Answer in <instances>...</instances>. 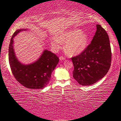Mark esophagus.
<instances>
[{"instance_id": "34e87169", "label": "esophagus", "mask_w": 121, "mask_h": 121, "mask_svg": "<svg viewBox=\"0 0 121 121\" xmlns=\"http://www.w3.org/2000/svg\"><path fill=\"white\" fill-rule=\"evenodd\" d=\"M59 59H60V60H65V57L63 56H60V58H59Z\"/></svg>"}]
</instances>
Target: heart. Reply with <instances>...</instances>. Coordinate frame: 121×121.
Returning <instances> with one entry per match:
<instances>
[{
    "mask_svg": "<svg viewBox=\"0 0 121 121\" xmlns=\"http://www.w3.org/2000/svg\"><path fill=\"white\" fill-rule=\"evenodd\" d=\"M89 36L81 29H73L63 32L53 37L51 44L54 50L62 48V43H65V52L69 56L80 54L86 48L89 43Z\"/></svg>",
    "mask_w": 121,
    "mask_h": 121,
    "instance_id": "b5f03b06",
    "label": "heart"
}]
</instances>
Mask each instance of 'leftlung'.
I'll list each match as a JSON object with an SVG mask.
<instances>
[{
    "label": "left lung",
    "instance_id": "left-lung-1",
    "mask_svg": "<svg viewBox=\"0 0 121 121\" xmlns=\"http://www.w3.org/2000/svg\"><path fill=\"white\" fill-rule=\"evenodd\" d=\"M91 43L79 55L71 58L73 77L82 85H91L101 79L109 70L112 51L106 30L97 24Z\"/></svg>",
    "mask_w": 121,
    "mask_h": 121
}]
</instances>
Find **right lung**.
I'll use <instances>...</instances> for the list:
<instances>
[{
  "label": "right lung",
  "mask_w": 121,
  "mask_h": 121,
  "mask_svg": "<svg viewBox=\"0 0 121 121\" xmlns=\"http://www.w3.org/2000/svg\"><path fill=\"white\" fill-rule=\"evenodd\" d=\"M22 29L16 30L10 42L9 51V63L14 77L21 85L29 89H43L49 83L51 73L59 61L54 53L45 50L38 60L32 64L24 65L16 59L13 49V38Z\"/></svg>",
  "instance_id": "obj_1"
}]
</instances>
